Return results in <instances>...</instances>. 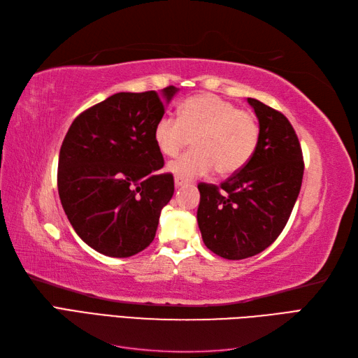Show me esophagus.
Wrapping results in <instances>:
<instances>
[{
	"label": "esophagus",
	"instance_id": "1",
	"mask_svg": "<svg viewBox=\"0 0 358 358\" xmlns=\"http://www.w3.org/2000/svg\"><path fill=\"white\" fill-rule=\"evenodd\" d=\"M187 183H188V180H187V179H183V178H180V176H176V178H175V187H176V188L185 187Z\"/></svg>",
	"mask_w": 358,
	"mask_h": 358
}]
</instances>
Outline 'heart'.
I'll list each match as a JSON object with an SVG mask.
<instances>
[{
	"label": "heart",
	"mask_w": 358,
	"mask_h": 358,
	"mask_svg": "<svg viewBox=\"0 0 358 358\" xmlns=\"http://www.w3.org/2000/svg\"><path fill=\"white\" fill-rule=\"evenodd\" d=\"M194 137V149L169 162V171L183 179L241 170L254 155L259 125L257 117L213 94H199L179 106L178 116L162 115L154 127L161 154L175 157Z\"/></svg>",
	"instance_id": "obj_1"
}]
</instances>
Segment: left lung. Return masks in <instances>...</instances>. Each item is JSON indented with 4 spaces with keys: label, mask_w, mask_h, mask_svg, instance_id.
Wrapping results in <instances>:
<instances>
[{
    "label": "left lung",
    "mask_w": 358,
    "mask_h": 358,
    "mask_svg": "<svg viewBox=\"0 0 358 358\" xmlns=\"http://www.w3.org/2000/svg\"><path fill=\"white\" fill-rule=\"evenodd\" d=\"M248 103L259 125L254 155L220 187L199 185L203 242L227 259L254 257L276 241L294 208L305 170L288 119L255 99Z\"/></svg>",
    "instance_id": "1"
}]
</instances>
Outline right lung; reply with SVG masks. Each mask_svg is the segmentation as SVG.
<instances>
[{
    "mask_svg": "<svg viewBox=\"0 0 358 358\" xmlns=\"http://www.w3.org/2000/svg\"><path fill=\"white\" fill-rule=\"evenodd\" d=\"M117 92L74 119L58 162L61 204L80 239L107 257L127 258L152 243L175 192L154 127L178 94Z\"/></svg>",
    "mask_w": 358,
    "mask_h": 358,
    "instance_id": "obj_1",
    "label": "right lung"
}]
</instances>
